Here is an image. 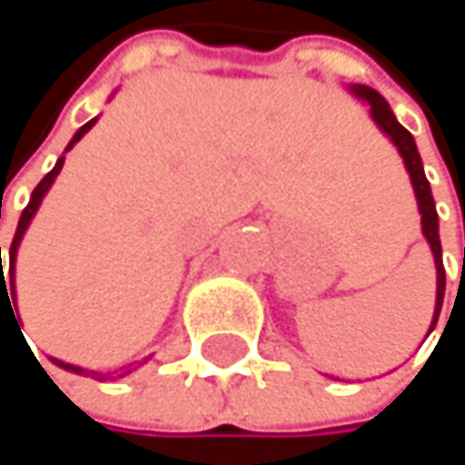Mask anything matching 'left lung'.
Returning a JSON list of instances; mask_svg holds the SVG:
<instances>
[{
    "label": "left lung",
    "mask_w": 465,
    "mask_h": 465,
    "mask_svg": "<svg viewBox=\"0 0 465 465\" xmlns=\"http://www.w3.org/2000/svg\"><path fill=\"white\" fill-rule=\"evenodd\" d=\"M350 94L355 99H361L363 104H369V115L371 121L377 124V129L388 137V140L396 144L404 166H407V174L412 180V191H415V199H418L420 210V226H422V236L433 252V263H436V304H433V321L428 333L436 328L439 321V312H441V304H444V263H441V239H439V215H436V204H433V196H430V185L425 180V172H422V161H420L418 144L415 137L396 121L391 104L369 85H350Z\"/></svg>",
    "instance_id": "1"
}]
</instances>
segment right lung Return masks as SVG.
I'll use <instances>...</instances> for the list:
<instances>
[{
  "label": "right lung",
  "instance_id": "add662e5",
  "mask_svg": "<svg viewBox=\"0 0 465 465\" xmlns=\"http://www.w3.org/2000/svg\"><path fill=\"white\" fill-rule=\"evenodd\" d=\"M99 118H94V121H88L85 126H80L77 132H74V137L69 140L66 144V150L64 153H69L77 142L83 140L91 129H94V124H96ZM61 166H64V155L55 161V166L47 172L45 177L40 180V185L35 188V193H32V199H29V204H26V210L21 213V221H18V229H15V236H13V244H10V269H7V277H5V272H2L0 266V323H2V307H10V312H13V305L9 304V296H14V304H15V258H18V247H21V239H24V233L29 229V223H32V218L37 215V210H40V204H43V199H45V193L50 191V185L55 183V177H58V172H61ZM0 263H2V247H0ZM13 318H15V312H13ZM18 323V321H15ZM21 328V325H18ZM55 366H61V369H66V371H74V374H99V371H88V369H83V366H74V363H64V361H58V358H50ZM132 371V369H129ZM129 371H124V374H118V377H126Z\"/></svg>",
  "mask_w": 465,
  "mask_h": 465
}]
</instances>
